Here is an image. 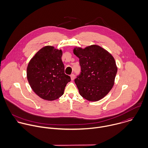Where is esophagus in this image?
Masks as SVG:
<instances>
[{
    "label": "esophagus",
    "instance_id": "esophagus-1",
    "mask_svg": "<svg viewBox=\"0 0 148 148\" xmlns=\"http://www.w3.org/2000/svg\"><path fill=\"white\" fill-rule=\"evenodd\" d=\"M70 78H71V81H73V80H74V78H75V75H74V74H71V75H70Z\"/></svg>",
    "mask_w": 148,
    "mask_h": 148
}]
</instances>
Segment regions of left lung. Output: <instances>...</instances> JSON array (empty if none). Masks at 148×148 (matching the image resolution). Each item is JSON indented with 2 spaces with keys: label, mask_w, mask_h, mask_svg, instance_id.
<instances>
[{
  "label": "left lung",
  "mask_w": 148,
  "mask_h": 148,
  "mask_svg": "<svg viewBox=\"0 0 148 148\" xmlns=\"http://www.w3.org/2000/svg\"><path fill=\"white\" fill-rule=\"evenodd\" d=\"M73 53L79 59L81 75L75 80L80 95L90 101L104 98L111 90L118 67L112 55L97 45L85 48L75 47Z\"/></svg>",
  "instance_id": "left-lung-1"
}]
</instances>
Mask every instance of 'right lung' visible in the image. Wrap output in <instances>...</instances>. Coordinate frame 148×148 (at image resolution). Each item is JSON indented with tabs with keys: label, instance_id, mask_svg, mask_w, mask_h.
I'll return each mask as SVG.
<instances>
[{
	"label": "right lung",
	"instance_id": "add662e5",
	"mask_svg": "<svg viewBox=\"0 0 148 148\" xmlns=\"http://www.w3.org/2000/svg\"><path fill=\"white\" fill-rule=\"evenodd\" d=\"M63 51L53 46L41 48L30 59L27 67V79L33 92L40 98L52 101L59 99L71 81L64 74L62 60Z\"/></svg>",
	"mask_w": 148,
	"mask_h": 148
}]
</instances>
